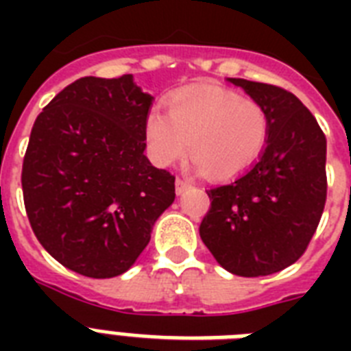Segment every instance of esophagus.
<instances>
[{"mask_svg":"<svg viewBox=\"0 0 351 351\" xmlns=\"http://www.w3.org/2000/svg\"><path fill=\"white\" fill-rule=\"evenodd\" d=\"M175 186H176V195H178V197H180V195H184V193L189 189V184H187L186 180H180V178H176Z\"/></svg>","mask_w":351,"mask_h":351,"instance_id":"1","label":"esophagus"}]
</instances>
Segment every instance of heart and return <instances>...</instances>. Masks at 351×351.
<instances>
[{
    "label": "heart",
    "instance_id": "1",
    "mask_svg": "<svg viewBox=\"0 0 351 351\" xmlns=\"http://www.w3.org/2000/svg\"><path fill=\"white\" fill-rule=\"evenodd\" d=\"M149 156L167 167L187 151L209 178L226 180L255 164L267 142L266 109L253 98L220 85H197L173 93L167 117L151 111L143 123Z\"/></svg>",
    "mask_w": 351,
    "mask_h": 351
}]
</instances>
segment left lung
<instances>
[{"instance_id":"obj_1","label":"left lung","mask_w":351,"mask_h":351,"mask_svg":"<svg viewBox=\"0 0 351 351\" xmlns=\"http://www.w3.org/2000/svg\"><path fill=\"white\" fill-rule=\"evenodd\" d=\"M266 109V147L226 186L209 189L200 239L220 266L264 277L299 261L326 202V136L304 104L275 85L228 78Z\"/></svg>"}]
</instances>
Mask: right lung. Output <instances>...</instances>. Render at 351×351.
<instances>
[{
	"mask_svg": "<svg viewBox=\"0 0 351 351\" xmlns=\"http://www.w3.org/2000/svg\"><path fill=\"white\" fill-rule=\"evenodd\" d=\"M153 100L132 74L87 76L34 121L21 173L27 217L51 256L84 277L125 273L175 202V176L143 154Z\"/></svg>",
	"mask_w": 351,
	"mask_h": 351,
	"instance_id": "right-lung-1",
	"label": "right lung"
}]
</instances>
